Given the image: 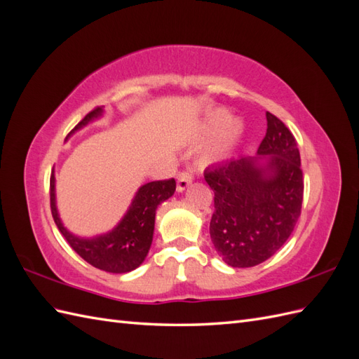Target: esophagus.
<instances>
[{
	"label": "esophagus",
	"mask_w": 359,
	"mask_h": 359,
	"mask_svg": "<svg viewBox=\"0 0 359 359\" xmlns=\"http://www.w3.org/2000/svg\"><path fill=\"white\" fill-rule=\"evenodd\" d=\"M191 182H193V175L189 174L188 171H185V172H180L179 175H177V191L179 193H182V191H185V189L191 185Z\"/></svg>",
	"instance_id": "1"
}]
</instances>
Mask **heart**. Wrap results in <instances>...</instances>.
<instances>
[{
	"instance_id": "obj_1",
	"label": "heart",
	"mask_w": 359,
	"mask_h": 359,
	"mask_svg": "<svg viewBox=\"0 0 359 359\" xmlns=\"http://www.w3.org/2000/svg\"><path fill=\"white\" fill-rule=\"evenodd\" d=\"M219 118L220 114L212 118V123H217ZM242 131V120L236 116H226L220 121L215 134H212L208 144L203 149L202 158L205 160V163H216L230 156L234 148L238 147Z\"/></svg>"
}]
</instances>
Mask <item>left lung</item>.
Returning <instances> with one entry per match:
<instances>
[{"label": "left lung", "instance_id": "1", "mask_svg": "<svg viewBox=\"0 0 359 359\" xmlns=\"http://www.w3.org/2000/svg\"><path fill=\"white\" fill-rule=\"evenodd\" d=\"M215 191L210 236L234 269L262 264L284 245L301 216L304 180L293 134L266 112V134L256 156L205 170Z\"/></svg>", "mask_w": 359, "mask_h": 359}]
</instances>
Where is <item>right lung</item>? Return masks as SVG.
Wrapping results in <instances>:
<instances>
[{
  "label": "right lung",
  "instance_id": "add662e5",
  "mask_svg": "<svg viewBox=\"0 0 359 359\" xmlns=\"http://www.w3.org/2000/svg\"><path fill=\"white\" fill-rule=\"evenodd\" d=\"M103 108H97L83 118L69 133V137L80 129L102 118ZM175 191V180L149 182L137 189L126 212L112 230L95 236H79L67 230L57 207L55 171L50 175V210L60 233L75 253L108 273H128L140 266L148 256L154 236L156 210L160 203L170 199Z\"/></svg>",
  "mask_w": 359,
  "mask_h": 359
}]
</instances>
